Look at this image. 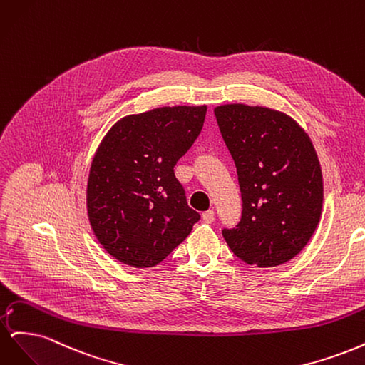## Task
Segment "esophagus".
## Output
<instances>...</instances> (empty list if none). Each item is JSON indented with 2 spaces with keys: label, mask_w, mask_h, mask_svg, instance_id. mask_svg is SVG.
<instances>
[{
  "label": "esophagus",
  "mask_w": 365,
  "mask_h": 365,
  "mask_svg": "<svg viewBox=\"0 0 365 365\" xmlns=\"http://www.w3.org/2000/svg\"><path fill=\"white\" fill-rule=\"evenodd\" d=\"M202 219H204V222L212 224L213 220H215V212H213V210H207V212H204L202 213Z\"/></svg>",
  "instance_id": "1"
}]
</instances>
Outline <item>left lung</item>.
I'll use <instances>...</instances> for the list:
<instances>
[{
    "label": "left lung",
    "mask_w": 365,
    "mask_h": 365,
    "mask_svg": "<svg viewBox=\"0 0 365 365\" xmlns=\"http://www.w3.org/2000/svg\"><path fill=\"white\" fill-rule=\"evenodd\" d=\"M220 134L235 160L242 219L222 235L236 256L259 268L279 267L300 252L323 210L322 165L306 130L267 106L215 108Z\"/></svg>",
    "instance_id": "1"
}]
</instances>
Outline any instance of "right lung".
Instances as JSON below:
<instances>
[{
    "label": "right lung",
    "instance_id": "right-lung-1",
    "mask_svg": "<svg viewBox=\"0 0 365 365\" xmlns=\"http://www.w3.org/2000/svg\"><path fill=\"white\" fill-rule=\"evenodd\" d=\"M205 114L207 105L126 115L98 145L86 184L88 219L118 262L155 267L200 220L173 168L200 135Z\"/></svg>",
    "mask_w": 365,
    "mask_h": 365
}]
</instances>
